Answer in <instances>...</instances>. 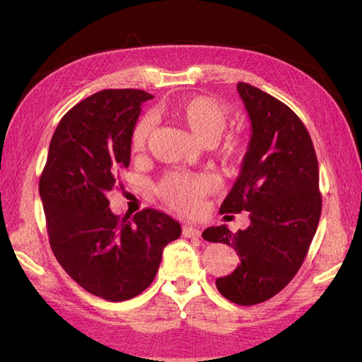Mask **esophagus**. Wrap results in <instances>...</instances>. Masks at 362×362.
I'll list each match as a JSON object with an SVG mask.
<instances>
[{
  "instance_id": "34e87169",
  "label": "esophagus",
  "mask_w": 362,
  "mask_h": 362,
  "mask_svg": "<svg viewBox=\"0 0 362 362\" xmlns=\"http://www.w3.org/2000/svg\"><path fill=\"white\" fill-rule=\"evenodd\" d=\"M182 235L185 238H199L201 236V230L196 225H183L182 228Z\"/></svg>"
}]
</instances>
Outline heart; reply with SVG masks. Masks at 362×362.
Instances as JSON below:
<instances>
[{
	"label": "heart",
	"mask_w": 362,
	"mask_h": 362,
	"mask_svg": "<svg viewBox=\"0 0 362 362\" xmlns=\"http://www.w3.org/2000/svg\"><path fill=\"white\" fill-rule=\"evenodd\" d=\"M174 119L182 122L193 134L198 142L212 145L225 132L230 121V110L222 102L209 95H188L177 99L164 108ZM153 122L148 116H142L134 122L131 129L129 145L134 153L145 150L151 134ZM247 145L240 139H226L218 146V155L225 161H241ZM214 188V180L201 173H169L158 182L156 194L169 207L182 214H192L199 209L201 201Z\"/></svg>",
	"instance_id": "1"
}]
</instances>
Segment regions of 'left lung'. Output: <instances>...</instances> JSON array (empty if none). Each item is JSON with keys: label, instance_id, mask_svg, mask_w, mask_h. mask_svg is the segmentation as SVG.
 <instances>
[{"label": "left lung", "instance_id": "left-lung-1", "mask_svg": "<svg viewBox=\"0 0 362 362\" xmlns=\"http://www.w3.org/2000/svg\"><path fill=\"white\" fill-rule=\"evenodd\" d=\"M236 88L252 136L220 214L246 211L250 225L238 233L209 226L203 238L240 257L235 272L216 281L218 292L233 303L257 305L283 291L308 254L322 207L320 169L308 131L286 103L247 83Z\"/></svg>", "mask_w": 362, "mask_h": 362}]
</instances>
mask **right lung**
Segmentation results:
<instances>
[{
    "instance_id": "right-lung-1",
    "label": "right lung",
    "mask_w": 362,
    "mask_h": 362,
    "mask_svg": "<svg viewBox=\"0 0 362 362\" xmlns=\"http://www.w3.org/2000/svg\"><path fill=\"white\" fill-rule=\"evenodd\" d=\"M140 89H105L76 103L60 119L40 177L49 244L69 276L108 302L142 293L155 279L163 249L180 236V223L146 207L115 216L108 194L131 161V129Z\"/></svg>"
}]
</instances>
